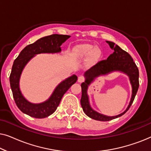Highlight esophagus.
Masks as SVG:
<instances>
[{
    "label": "esophagus",
    "instance_id": "esophagus-1",
    "mask_svg": "<svg viewBox=\"0 0 151 151\" xmlns=\"http://www.w3.org/2000/svg\"><path fill=\"white\" fill-rule=\"evenodd\" d=\"M84 80H85V78L84 77V76H80L78 77V81L80 82V83H82V82H84Z\"/></svg>",
    "mask_w": 151,
    "mask_h": 151
}]
</instances>
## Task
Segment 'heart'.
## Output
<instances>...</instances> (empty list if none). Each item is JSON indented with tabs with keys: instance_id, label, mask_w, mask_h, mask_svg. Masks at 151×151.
I'll return each instance as SVG.
<instances>
[{
	"instance_id": "1",
	"label": "heart",
	"mask_w": 151,
	"mask_h": 151,
	"mask_svg": "<svg viewBox=\"0 0 151 151\" xmlns=\"http://www.w3.org/2000/svg\"><path fill=\"white\" fill-rule=\"evenodd\" d=\"M74 54L80 58H84L88 56L91 54L90 60L91 63L96 61L99 58L100 52L98 50L93 49V47L89 45H82L76 47L73 49Z\"/></svg>"
}]
</instances>
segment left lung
Returning <instances> with one entry per match:
<instances>
[{
  "label": "left lung",
  "mask_w": 151,
  "mask_h": 151,
  "mask_svg": "<svg viewBox=\"0 0 151 151\" xmlns=\"http://www.w3.org/2000/svg\"><path fill=\"white\" fill-rule=\"evenodd\" d=\"M106 42L109 43L111 48L113 49V53L109 55L106 60H103L98 62L91 68H90L88 71H86L84 74L86 80L81 84L82 97L80 100L82 109L87 116L96 120L103 122L111 120L124 114L133 104L139 85V70L131 55L127 51L122 49L118 45H115L114 42H110V41H106ZM113 70L123 71L129 76L133 86V93L129 106L124 112L117 116L108 117L96 112L90 108L86 94V90L88 84L95 77L100 75H104Z\"/></svg>",
  "instance_id": "1"
}]
</instances>
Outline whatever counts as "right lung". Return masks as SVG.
I'll return each mask as SVG.
<instances>
[{
  "label": "right lung",
  "mask_w": 151,
  "mask_h": 151,
  "mask_svg": "<svg viewBox=\"0 0 151 151\" xmlns=\"http://www.w3.org/2000/svg\"><path fill=\"white\" fill-rule=\"evenodd\" d=\"M67 35L52 34L43 37L22 49L14 62L9 76L10 86L13 97L18 109L22 113L35 118H44L52 114L56 110L64 94L76 83L78 77L76 75L67 78L57 86L52 96L46 102L34 104L27 101L19 88V79L23 68L34 55L42 53H57L61 51L60 45L68 39Z\"/></svg>",
  "instance_id": "obj_1"
}]
</instances>
